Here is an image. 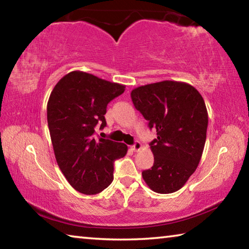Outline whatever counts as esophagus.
<instances>
[{"label": "esophagus", "instance_id": "esophagus-1", "mask_svg": "<svg viewBox=\"0 0 249 249\" xmlns=\"http://www.w3.org/2000/svg\"><path fill=\"white\" fill-rule=\"evenodd\" d=\"M142 144H141V142H135V144L132 146V149L134 150V151H140L141 149H142Z\"/></svg>", "mask_w": 249, "mask_h": 249}]
</instances>
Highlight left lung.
Masks as SVG:
<instances>
[{
  "instance_id": "left-lung-1",
  "label": "left lung",
  "mask_w": 249,
  "mask_h": 249,
  "mask_svg": "<svg viewBox=\"0 0 249 249\" xmlns=\"http://www.w3.org/2000/svg\"><path fill=\"white\" fill-rule=\"evenodd\" d=\"M134 107L156 128L150 142L154 165L142 172L154 192L167 195L185 184L203 153L209 115L202 95L191 84L165 80L130 92Z\"/></svg>"
}]
</instances>
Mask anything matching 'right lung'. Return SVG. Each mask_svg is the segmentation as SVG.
<instances>
[{"mask_svg": "<svg viewBox=\"0 0 249 249\" xmlns=\"http://www.w3.org/2000/svg\"><path fill=\"white\" fill-rule=\"evenodd\" d=\"M125 86L83 71H71L59 80L47 103V122L59 168L71 187L96 195L113 181L115 159L127 146L105 138L95 140L94 127L107 125V107Z\"/></svg>", "mask_w": 249, "mask_h": 249, "instance_id": "add662e5", "label": "right lung"}]
</instances>
